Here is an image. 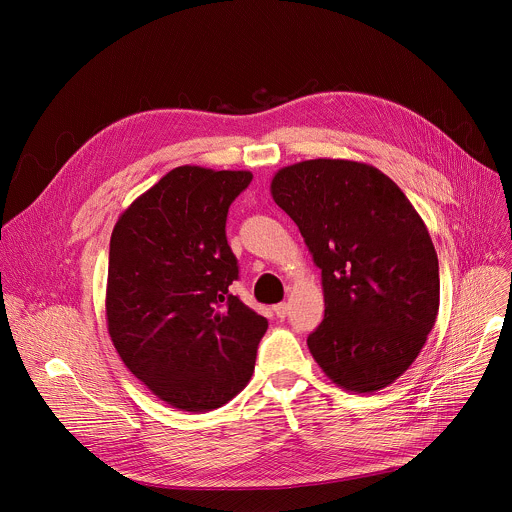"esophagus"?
I'll list each match as a JSON object with an SVG mask.
<instances>
[{
	"label": "esophagus",
	"instance_id": "esophagus-1",
	"mask_svg": "<svg viewBox=\"0 0 512 512\" xmlns=\"http://www.w3.org/2000/svg\"><path fill=\"white\" fill-rule=\"evenodd\" d=\"M274 313H276L280 319H284V317L290 313V305H288V303H278V305H274Z\"/></svg>",
	"mask_w": 512,
	"mask_h": 512
}]
</instances>
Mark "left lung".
Masks as SVG:
<instances>
[{"instance_id":"obj_1","label":"left lung","mask_w":512,"mask_h":512,"mask_svg":"<svg viewBox=\"0 0 512 512\" xmlns=\"http://www.w3.org/2000/svg\"><path fill=\"white\" fill-rule=\"evenodd\" d=\"M272 197L321 270L325 317L307 337L313 359L351 392L392 384L438 315V254L424 220L390 177L347 159L280 169Z\"/></svg>"}]
</instances>
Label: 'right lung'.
I'll use <instances>...</instances> for the list:
<instances>
[{
    "label": "right lung",
    "instance_id": "1",
    "mask_svg": "<svg viewBox=\"0 0 512 512\" xmlns=\"http://www.w3.org/2000/svg\"><path fill=\"white\" fill-rule=\"evenodd\" d=\"M250 171L171 169L138 197L110 238L106 317L112 343L173 408L209 412L250 380L268 319L228 288L238 260L226 240Z\"/></svg>",
    "mask_w": 512,
    "mask_h": 512
}]
</instances>
